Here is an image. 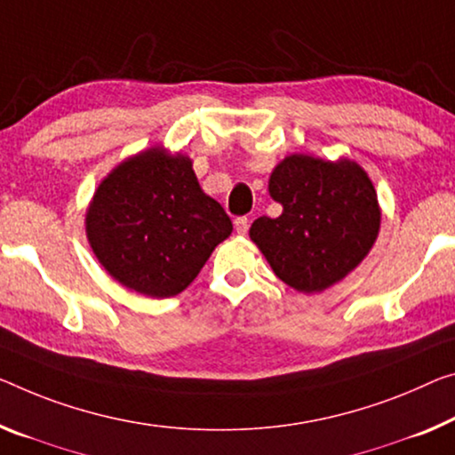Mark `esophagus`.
I'll list each match as a JSON object with an SVG mask.
<instances>
[{
    "instance_id": "34e87169",
    "label": "esophagus",
    "mask_w": 455,
    "mask_h": 455,
    "mask_svg": "<svg viewBox=\"0 0 455 455\" xmlns=\"http://www.w3.org/2000/svg\"><path fill=\"white\" fill-rule=\"evenodd\" d=\"M234 226H235V232L240 234V235H243L248 232V228H250V221H248V218H237L235 221H234Z\"/></svg>"
}]
</instances>
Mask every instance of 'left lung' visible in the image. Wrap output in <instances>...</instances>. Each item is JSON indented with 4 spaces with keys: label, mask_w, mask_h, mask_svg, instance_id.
<instances>
[{
    "label": "left lung",
    "mask_w": 455,
    "mask_h": 455,
    "mask_svg": "<svg viewBox=\"0 0 455 455\" xmlns=\"http://www.w3.org/2000/svg\"><path fill=\"white\" fill-rule=\"evenodd\" d=\"M268 193L283 213L258 218L250 237L275 275L299 292L339 283L379 237V197L354 160L291 155L272 171Z\"/></svg>",
    "instance_id": "obj_1"
}]
</instances>
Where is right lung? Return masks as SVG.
<instances>
[{"instance_id":"1","label":"right lung","mask_w":455,"mask_h":455,"mask_svg":"<svg viewBox=\"0 0 455 455\" xmlns=\"http://www.w3.org/2000/svg\"><path fill=\"white\" fill-rule=\"evenodd\" d=\"M101 267L152 299L185 291L232 220L201 191L191 158L155 146L124 160L97 187L85 218Z\"/></svg>"}]
</instances>
